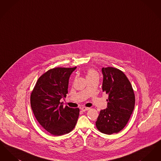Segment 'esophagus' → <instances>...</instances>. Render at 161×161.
<instances>
[{
  "label": "esophagus",
  "instance_id": "obj_1",
  "mask_svg": "<svg viewBox=\"0 0 161 161\" xmlns=\"http://www.w3.org/2000/svg\"><path fill=\"white\" fill-rule=\"evenodd\" d=\"M89 109H90V108H89V107H81V110H82L83 112H85V111H86V110H89Z\"/></svg>",
  "mask_w": 161,
  "mask_h": 161
}]
</instances>
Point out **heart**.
<instances>
[{
  "label": "heart",
  "mask_w": 161,
  "mask_h": 161,
  "mask_svg": "<svg viewBox=\"0 0 161 161\" xmlns=\"http://www.w3.org/2000/svg\"><path fill=\"white\" fill-rule=\"evenodd\" d=\"M95 77H98V73L93 69H89L87 72V74H86V78L89 79V78H95Z\"/></svg>",
  "instance_id": "b5f03b06"
}]
</instances>
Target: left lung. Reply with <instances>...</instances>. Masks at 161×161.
<instances>
[{"label":"left lung","mask_w":161,"mask_h":161,"mask_svg":"<svg viewBox=\"0 0 161 161\" xmlns=\"http://www.w3.org/2000/svg\"><path fill=\"white\" fill-rule=\"evenodd\" d=\"M103 91L108 95L107 107L101 110L96 121L98 130L112 135L123 130L128 123L135 103L133 89L127 77L119 69L102 68Z\"/></svg>","instance_id":"obj_1"}]
</instances>
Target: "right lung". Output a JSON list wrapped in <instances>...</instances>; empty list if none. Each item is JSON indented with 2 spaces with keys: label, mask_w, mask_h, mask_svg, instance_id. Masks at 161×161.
<instances>
[{
  "label": "right lung",
  "mask_w": 161,
  "mask_h": 161,
  "mask_svg": "<svg viewBox=\"0 0 161 161\" xmlns=\"http://www.w3.org/2000/svg\"><path fill=\"white\" fill-rule=\"evenodd\" d=\"M76 68L49 69L38 78L31 93L34 115L39 124L54 136L68 133L77 124L80 109L63 107L60 102L66 97L69 77Z\"/></svg>",
  "instance_id": "1"
}]
</instances>
